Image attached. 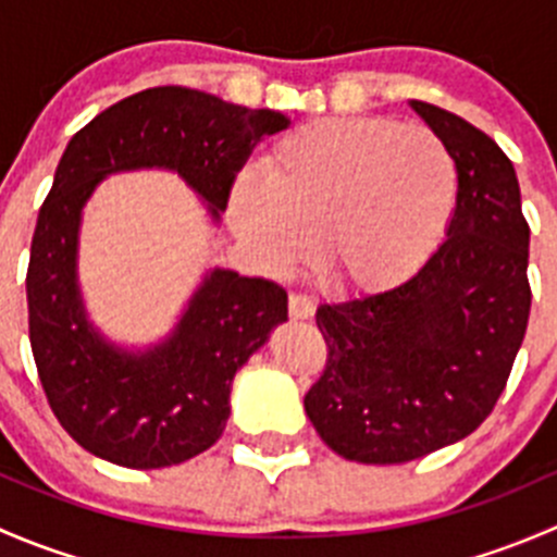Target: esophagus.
<instances>
[{
  "label": "esophagus",
  "instance_id": "34e87169",
  "mask_svg": "<svg viewBox=\"0 0 557 557\" xmlns=\"http://www.w3.org/2000/svg\"><path fill=\"white\" fill-rule=\"evenodd\" d=\"M288 310L294 320H307L314 314V301L307 294H290Z\"/></svg>",
  "mask_w": 557,
  "mask_h": 557
}]
</instances>
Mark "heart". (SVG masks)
Returning a JSON list of instances; mask_svg holds the SVG:
<instances>
[{
  "label": "heart",
  "mask_w": 557,
  "mask_h": 557,
  "mask_svg": "<svg viewBox=\"0 0 557 557\" xmlns=\"http://www.w3.org/2000/svg\"><path fill=\"white\" fill-rule=\"evenodd\" d=\"M458 170L436 134L391 117H323L285 134L263 174L245 172L228 218L261 267L305 261L323 232V269L356 294L407 283L445 239Z\"/></svg>",
  "instance_id": "obj_1"
}]
</instances>
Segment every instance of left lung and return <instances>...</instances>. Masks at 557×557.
<instances>
[{
	"label": "left lung",
	"instance_id": "1",
	"mask_svg": "<svg viewBox=\"0 0 557 557\" xmlns=\"http://www.w3.org/2000/svg\"><path fill=\"white\" fill-rule=\"evenodd\" d=\"M412 107L458 170L447 239L407 283L314 314L329 358L305 409L320 440L358 463L423 458L480 429L531 312V228L512 161L455 112Z\"/></svg>",
	"mask_w": 557,
	"mask_h": 557
}]
</instances>
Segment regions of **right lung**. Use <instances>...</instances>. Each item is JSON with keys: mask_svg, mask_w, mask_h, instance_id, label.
<instances>
[{"mask_svg": "<svg viewBox=\"0 0 557 557\" xmlns=\"http://www.w3.org/2000/svg\"><path fill=\"white\" fill-rule=\"evenodd\" d=\"M274 110L159 86L107 107L66 145L32 237L26 299L39 383L66 434L126 469L183 463L221 440L237 369L288 320V294L263 277L212 269L170 339L145 352L110 345L77 288L81 212L112 172L172 170L221 218L267 134L288 128Z\"/></svg>", "mask_w": 557, "mask_h": 557, "instance_id": "1", "label": "right lung"}]
</instances>
